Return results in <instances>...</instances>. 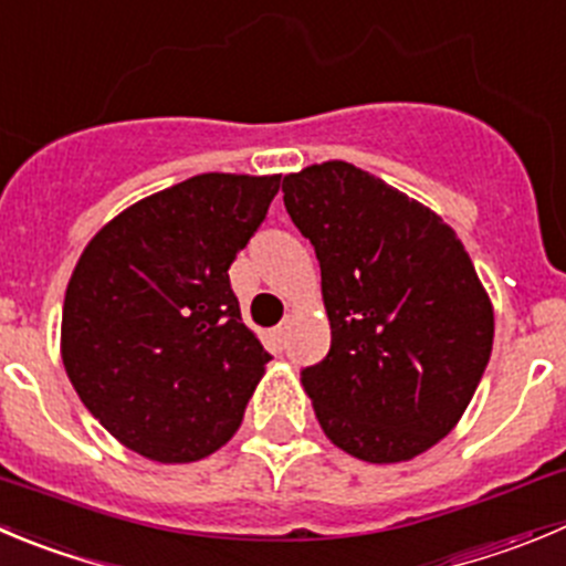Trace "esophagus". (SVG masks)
Returning a JSON list of instances; mask_svg holds the SVG:
<instances>
[{
  "label": "esophagus",
  "instance_id": "esophagus-1",
  "mask_svg": "<svg viewBox=\"0 0 566 566\" xmlns=\"http://www.w3.org/2000/svg\"><path fill=\"white\" fill-rule=\"evenodd\" d=\"M286 336H289V322H280L277 327H272L274 347H283V344H286Z\"/></svg>",
  "mask_w": 566,
  "mask_h": 566
}]
</instances>
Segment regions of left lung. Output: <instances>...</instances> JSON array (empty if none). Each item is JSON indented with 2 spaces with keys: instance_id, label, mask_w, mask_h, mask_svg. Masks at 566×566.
<instances>
[{
  "instance_id": "obj_1",
  "label": "left lung",
  "mask_w": 566,
  "mask_h": 566,
  "mask_svg": "<svg viewBox=\"0 0 566 566\" xmlns=\"http://www.w3.org/2000/svg\"><path fill=\"white\" fill-rule=\"evenodd\" d=\"M314 244L331 353L305 367L327 439L369 464L433 448L470 406L492 355L494 311L450 224L344 160L283 177Z\"/></svg>"
}]
</instances>
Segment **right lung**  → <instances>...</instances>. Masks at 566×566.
<instances>
[{"label":"right lung","instance_id":"add662e5","mask_svg":"<svg viewBox=\"0 0 566 566\" xmlns=\"http://www.w3.org/2000/svg\"><path fill=\"white\" fill-rule=\"evenodd\" d=\"M280 175L188 177L105 224L63 300L61 355L80 400L160 464L217 453L272 355L241 322L230 263L266 219Z\"/></svg>","mask_w":566,"mask_h":566}]
</instances>
